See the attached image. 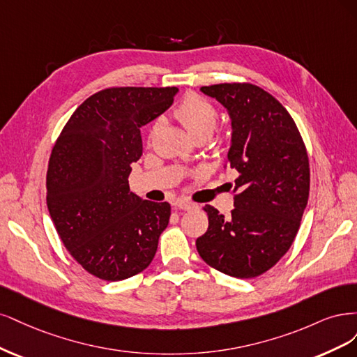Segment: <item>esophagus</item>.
<instances>
[{"label":"esophagus","instance_id":"1","mask_svg":"<svg viewBox=\"0 0 357 357\" xmlns=\"http://www.w3.org/2000/svg\"><path fill=\"white\" fill-rule=\"evenodd\" d=\"M175 208H176V209H181V211H190V209H194V208H195V204L191 203V202H188V200H178V202L175 203Z\"/></svg>","mask_w":357,"mask_h":357}]
</instances>
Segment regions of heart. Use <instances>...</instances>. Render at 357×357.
<instances>
[{
  "label": "heart",
  "instance_id": "obj_1",
  "mask_svg": "<svg viewBox=\"0 0 357 357\" xmlns=\"http://www.w3.org/2000/svg\"><path fill=\"white\" fill-rule=\"evenodd\" d=\"M175 117L192 137H209L218 123V112L215 107L199 95H188L183 98L175 109ZM157 128L158 121L153 124L149 137H153Z\"/></svg>",
  "mask_w": 357,
  "mask_h": 357
}]
</instances>
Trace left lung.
I'll return each instance as SVG.
<instances>
[{"instance_id":"left-lung-1","label":"left lung","mask_w":357,"mask_h":357,"mask_svg":"<svg viewBox=\"0 0 357 357\" xmlns=\"http://www.w3.org/2000/svg\"><path fill=\"white\" fill-rule=\"evenodd\" d=\"M231 120L227 163L238 172L234 209L225 218L206 204L209 227L195 246L206 264L237 279L275 266L294 243L308 202L307 149L291 114L250 83L203 86Z\"/></svg>"}]
</instances>
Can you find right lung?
<instances>
[{
    "label": "right lung",
    "mask_w": 357,
    "mask_h": 357,
    "mask_svg": "<svg viewBox=\"0 0 357 357\" xmlns=\"http://www.w3.org/2000/svg\"><path fill=\"white\" fill-rule=\"evenodd\" d=\"M176 87H111L87 98L52 149L47 208L62 243L90 274L129 279L151 264L170 218L167 202L130 192L141 128L170 108Z\"/></svg>",
    "instance_id": "1"
}]
</instances>
